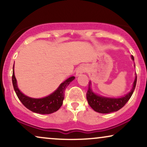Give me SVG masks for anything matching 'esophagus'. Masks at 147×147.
I'll use <instances>...</instances> for the list:
<instances>
[{
	"label": "esophagus",
	"mask_w": 147,
	"mask_h": 147,
	"mask_svg": "<svg viewBox=\"0 0 147 147\" xmlns=\"http://www.w3.org/2000/svg\"><path fill=\"white\" fill-rule=\"evenodd\" d=\"M86 66L82 65H80V67H78V69H76V76H81L82 74L84 73V72L86 71Z\"/></svg>",
	"instance_id": "obj_1"
}]
</instances>
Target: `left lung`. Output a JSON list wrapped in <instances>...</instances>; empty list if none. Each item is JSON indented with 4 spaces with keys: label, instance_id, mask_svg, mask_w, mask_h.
Here are the masks:
<instances>
[{
    "label": "left lung",
    "instance_id": "8db88e82",
    "mask_svg": "<svg viewBox=\"0 0 147 147\" xmlns=\"http://www.w3.org/2000/svg\"><path fill=\"white\" fill-rule=\"evenodd\" d=\"M132 59L134 61V57L131 56ZM136 76L134 80L133 86L130 90L125 96L120 98H107L98 95L94 93L91 89V82H89V87L86 94V98L89 105L94 111L102 114H108L111 112H116L125 105L133 94L136 84Z\"/></svg>",
    "mask_w": 147,
    "mask_h": 147
}]
</instances>
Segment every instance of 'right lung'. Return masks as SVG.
I'll return each mask as SVG.
<instances>
[{
	"mask_svg": "<svg viewBox=\"0 0 147 147\" xmlns=\"http://www.w3.org/2000/svg\"><path fill=\"white\" fill-rule=\"evenodd\" d=\"M74 79H75L74 76L69 78L60 84L55 91L46 97L42 98H33L25 95L19 90L15 76L14 66L13 76H12L14 90L20 101L31 111L41 114H51L59 109L63 104L66 88Z\"/></svg>",
	"mask_w": 147,
	"mask_h": 147,
	"instance_id": "1",
	"label": "right lung"
}]
</instances>
